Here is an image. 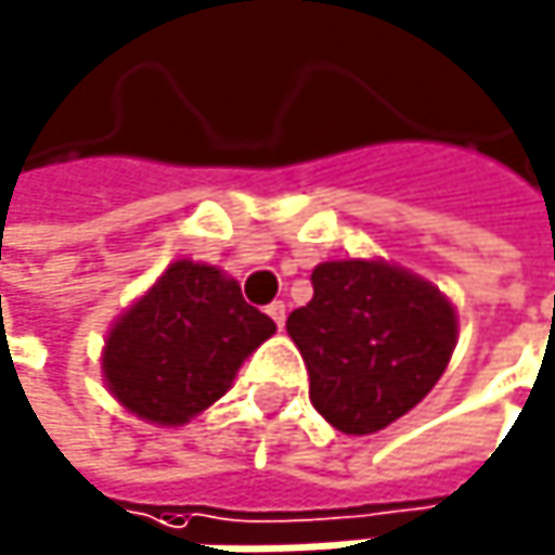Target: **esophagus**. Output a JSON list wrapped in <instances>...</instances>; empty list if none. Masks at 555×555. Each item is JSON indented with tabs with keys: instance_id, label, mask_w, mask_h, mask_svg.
Segmentation results:
<instances>
[{
	"instance_id": "34e87169",
	"label": "esophagus",
	"mask_w": 555,
	"mask_h": 555,
	"mask_svg": "<svg viewBox=\"0 0 555 555\" xmlns=\"http://www.w3.org/2000/svg\"><path fill=\"white\" fill-rule=\"evenodd\" d=\"M266 312H269V319L275 322V328H283V325H286V302H269Z\"/></svg>"
}]
</instances>
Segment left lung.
Wrapping results in <instances>:
<instances>
[{
  "instance_id": "left-lung-1",
  "label": "left lung",
  "mask_w": 555,
  "mask_h": 555,
  "mask_svg": "<svg viewBox=\"0 0 555 555\" xmlns=\"http://www.w3.org/2000/svg\"><path fill=\"white\" fill-rule=\"evenodd\" d=\"M315 411L345 434H375L444 375L457 341L451 302L388 262L312 269V302L286 319Z\"/></svg>"
}]
</instances>
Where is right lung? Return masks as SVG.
<instances>
[{
    "instance_id": "add662e5",
    "label": "right lung",
    "mask_w": 555,
    "mask_h": 555,
    "mask_svg": "<svg viewBox=\"0 0 555 555\" xmlns=\"http://www.w3.org/2000/svg\"><path fill=\"white\" fill-rule=\"evenodd\" d=\"M272 332L275 322L220 269L180 259L117 319L101 369L128 411L183 424L230 388L243 359Z\"/></svg>"
}]
</instances>
